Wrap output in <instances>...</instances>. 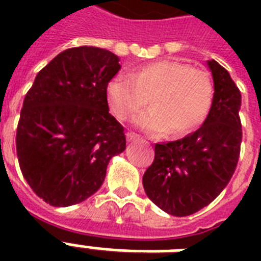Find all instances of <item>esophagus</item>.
Returning <instances> with one entry per match:
<instances>
[{
	"label": "esophagus",
	"instance_id": "esophagus-1",
	"mask_svg": "<svg viewBox=\"0 0 261 261\" xmlns=\"http://www.w3.org/2000/svg\"><path fill=\"white\" fill-rule=\"evenodd\" d=\"M137 138H138V135L135 134V133H127V141H128V142H133V141H135Z\"/></svg>",
	"mask_w": 261,
	"mask_h": 261
}]
</instances>
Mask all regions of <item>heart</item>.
<instances>
[{
  "label": "heart",
  "instance_id": "heart-1",
  "mask_svg": "<svg viewBox=\"0 0 261 261\" xmlns=\"http://www.w3.org/2000/svg\"><path fill=\"white\" fill-rule=\"evenodd\" d=\"M106 94L111 111L120 120H130L150 98L153 108L137 116L135 126L150 134L169 131L180 137L206 119L213 87L206 73L164 59L139 66L131 77L115 75L107 84Z\"/></svg>",
  "mask_w": 261,
  "mask_h": 261
}]
</instances>
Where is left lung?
Listing matches in <instances>:
<instances>
[{"instance_id": "obj_1", "label": "left lung", "mask_w": 261, "mask_h": 261, "mask_svg": "<svg viewBox=\"0 0 261 261\" xmlns=\"http://www.w3.org/2000/svg\"><path fill=\"white\" fill-rule=\"evenodd\" d=\"M214 96L198 130L155 145L154 161L143 174L147 198L168 214L186 217L206 207L231 178L241 146V93L225 67L207 61Z\"/></svg>"}]
</instances>
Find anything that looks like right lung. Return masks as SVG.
Wrapping results in <instances>:
<instances>
[{"label": "right lung", "mask_w": 261, "mask_h": 261, "mask_svg": "<svg viewBox=\"0 0 261 261\" xmlns=\"http://www.w3.org/2000/svg\"><path fill=\"white\" fill-rule=\"evenodd\" d=\"M104 48H67L39 71L25 94L16 135L20 169L51 206L84 202L101 187L124 128L110 114L107 84L120 70Z\"/></svg>", "instance_id": "add662e5"}]
</instances>
